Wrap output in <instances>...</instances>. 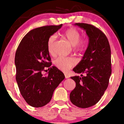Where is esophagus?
I'll return each mask as SVG.
<instances>
[{"instance_id": "esophagus-1", "label": "esophagus", "mask_w": 124, "mask_h": 124, "mask_svg": "<svg viewBox=\"0 0 124 124\" xmlns=\"http://www.w3.org/2000/svg\"><path fill=\"white\" fill-rule=\"evenodd\" d=\"M65 78H66V79H68V78H69V76H68V75H66V74H65Z\"/></svg>"}]
</instances>
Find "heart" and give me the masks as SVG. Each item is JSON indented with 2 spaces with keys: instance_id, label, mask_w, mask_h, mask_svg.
Wrapping results in <instances>:
<instances>
[{
  "instance_id": "1",
  "label": "heart",
  "mask_w": 124,
  "mask_h": 124,
  "mask_svg": "<svg viewBox=\"0 0 124 124\" xmlns=\"http://www.w3.org/2000/svg\"><path fill=\"white\" fill-rule=\"evenodd\" d=\"M64 34L69 42L74 46V49L76 51H83L86 48V41L85 40H80V34L76 28H69L66 30ZM56 36L55 34L52 35L48 38V49L49 52H52L54 44L56 40ZM76 62V60L73 58L59 56L54 61V64L58 69L63 72H66L75 66Z\"/></svg>"
}]
</instances>
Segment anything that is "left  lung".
<instances>
[{"instance_id": "left-lung-1", "label": "left lung", "mask_w": 124, "mask_h": 124, "mask_svg": "<svg viewBox=\"0 0 124 124\" xmlns=\"http://www.w3.org/2000/svg\"><path fill=\"white\" fill-rule=\"evenodd\" d=\"M74 25L86 31L89 43L82 60L73 69L82 77L70 78L76 87L70 100L76 106L85 108L96 104L107 88L111 74V49L106 35L97 28L86 23Z\"/></svg>"}]
</instances>
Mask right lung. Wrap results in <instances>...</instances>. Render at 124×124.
I'll list each match as a JSON object with an SVG mask.
<instances>
[{
  "mask_svg": "<svg viewBox=\"0 0 124 124\" xmlns=\"http://www.w3.org/2000/svg\"><path fill=\"white\" fill-rule=\"evenodd\" d=\"M62 26L49 25L32 30L24 37L16 52V79L18 89L25 101L34 107L47 104L54 90L65 79L60 70L51 66L48 49V38ZM45 67L48 68V72L44 76L41 72Z\"/></svg>",
  "mask_w": 124,
  "mask_h": 124,
  "instance_id": "add662e5",
  "label": "right lung"
}]
</instances>
